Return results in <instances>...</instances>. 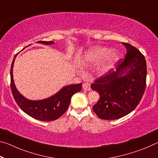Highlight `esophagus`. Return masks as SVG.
Masks as SVG:
<instances>
[{"label":"esophagus","instance_id":"esophagus-1","mask_svg":"<svg viewBox=\"0 0 158 158\" xmlns=\"http://www.w3.org/2000/svg\"><path fill=\"white\" fill-rule=\"evenodd\" d=\"M82 87H83V89L84 91H90V90H91V84L89 83H87V82L84 83Z\"/></svg>","mask_w":158,"mask_h":158}]
</instances>
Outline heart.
I'll return each mask as SVG.
<instances>
[{
	"label": "heart",
	"instance_id": "1",
	"mask_svg": "<svg viewBox=\"0 0 158 158\" xmlns=\"http://www.w3.org/2000/svg\"><path fill=\"white\" fill-rule=\"evenodd\" d=\"M118 58L119 55L116 51H110L107 47L96 46L86 51L84 56V62L89 65H94L103 59L102 63L98 68V72L103 74L114 66Z\"/></svg>",
	"mask_w": 158,
	"mask_h": 158
}]
</instances>
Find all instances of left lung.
I'll return each mask as SVG.
<instances>
[{"instance_id": "1", "label": "left lung", "mask_w": 158, "mask_h": 158, "mask_svg": "<svg viewBox=\"0 0 158 158\" xmlns=\"http://www.w3.org/2000/svg\"><path fill=\"white\" fill-rule=\"evenodd\" d=\"M125 58L120 59L115 71L100 77L91 85L100 99L93 110L99 118L117 119L136 108L146 86V59L136 48L128 43Z\"/></svg>"}]
</instances>
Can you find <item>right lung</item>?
<instances>
[{
	"mask_svg": "<svg viewBox=\"0 0 158 158\" xmlns=\"http://www.w3.org/2000/svg\"><path fill=\"white\" fill-rule=\"evenodd\" d=\"M38 43L51 45L53 41H38ZM17 53L14 57L10 68V86L12 94L18 106L25 113L41 121H53L60 117L68 108L71 98L81 90L82 84H71L64 86L53 96L41 101H31L24 98L16 89L14 83L12 68Z\"/></svg>",
	"mask_w": 158,
	"mask_h": 158,
	"instance_id": "obj_1",
	"label": "right lung"
}]
</instances>
